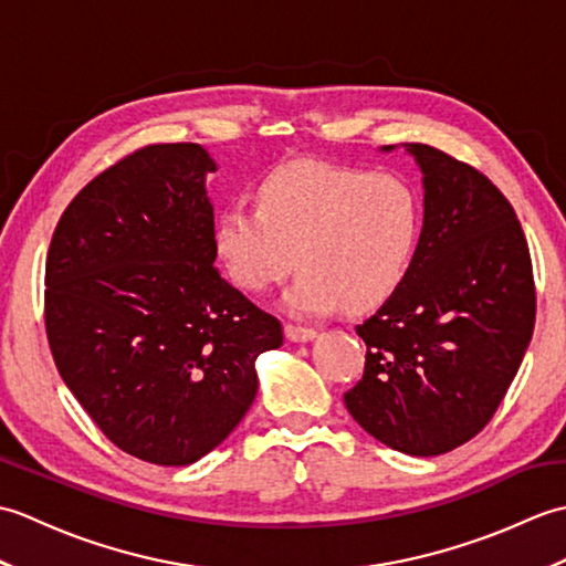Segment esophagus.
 Masks as SVG:
<instances>
[{
	"mask_svg": "<svg viewBox=\"0 0 566 566\" xmlns=\"http://www.w3.org/2000/svg\"><path fill=\"white\" fill-rule=\"evenodd\" d=\"M286 338L294 340V343H306V340H314L318 331L316 328H306V326H296V323H286L284 326Z\"/></svg>",
	"mask_w": 566,
	"mask_h": 566,
	"instance_id": "obj_1",
	"label": "esophagus"
}]
</instances>
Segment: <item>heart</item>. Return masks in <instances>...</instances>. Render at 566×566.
Instances as JSON below:
<instances>
[{
    "mask_svg": "<svg viewBox=\"0 0 566 566\" xmlns=\"http://www.w3.org/2000/svg\"><path fill=\"white\" fill-rule=\"evenodd\" d=\"M423 199L396 172L292 163L262 179L258 203L233 201L216 216L213 243L228 276L250 294L292 272L294 314L381 304L418 255Z\"/></svg>",
    "mask_w": 566,
    "mask_h": 566,
    "instance_id": "heart-1",
    "label": "heart"
}]
</instances>
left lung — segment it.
<instances>
[{"label": "left lung", "instance_id": "8db88e82", "mask_svg": "<svg viewBox=\"0 0 566 566\" xmlns=\"http://www.w3.org/2000/svg\"><path fill=\"white\" fill-rule=\"evenodd\" d=\"M406 150L423 172V235L406 280L355 328L367 355L345 406L387 448L432 457L496 413L533 338L535 280L499 187L432 146Z\"/></svg>", "mask_w": 566, "mask_h": 566}]
</instances>
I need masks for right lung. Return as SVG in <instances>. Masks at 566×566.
<instances>
[{"label":"right lung","instance_id":"add662e5","mask_svg":"<svg viewBox=\"0 0 566 566\" xmlns=\"http://www.w3.org/2000/svg\"><path fill=\"white\" fill-rule=\"evenodd\" d=\"M216 165L153 143L106 167L60 216L45 260V333L60 377L116 448L185 467L221 444L258 394L282 323L216 268Z\"/></svg>","mask_w":566,"mask_h":566}]
</instances>
